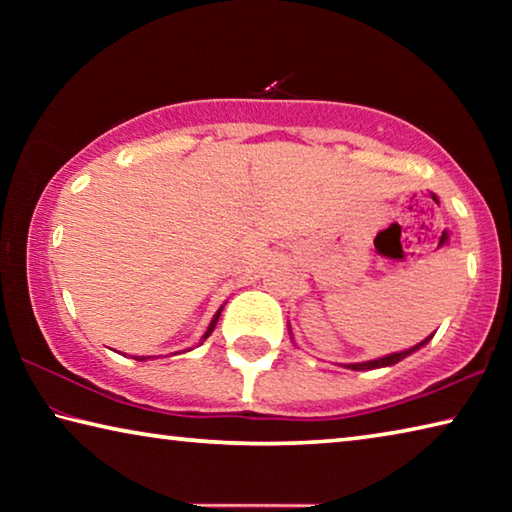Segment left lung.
<instances>
[{
	"instance_id": "1",
	"label": "left lung",
	"mask_w": 512,
	"mask_h": 512,
	"mask_svg": "<svg viewBox=\"0 0 512 512\" xmlns=\"http://www.w3.org/2000/svg\"><path fill=\"white\" fill-rule=\"evenodd\" d=\"M431 341V336H427V339H424L422 343H418V345H413V348H409V350H404V352H393V354H386V357H381V359H375V361H363V363H348V366L345 368H350V370H375V368H384V366H393V363H397V361H402L404 357H409V354H413L415 350H420L422 345H427Z\"/></svg>"
}]
</instances>
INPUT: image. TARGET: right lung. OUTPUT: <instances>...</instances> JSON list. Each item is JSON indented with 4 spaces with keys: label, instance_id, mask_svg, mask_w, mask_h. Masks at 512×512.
Returning a JSON list of instances; mask_svg holds the SVG:
<instances>
[{
    "label": "right lung",
    "instance_id": "obj_1",
    "mask_svg": "<svg viewBox=\"0 0 512 512\" xmlns=\"http://www.w3.org/2000/svg\"><path fill=\"white\" fill-rule=\"evenodd\" d=\"M223 309V307H221ZM221 309L219 311H216V314H214V318H212V323H210V327H207V332L203 334V341L207 339V336H210L212 332H214V327H216V323H219V316H221ZM133 359H137V361H144V357H133ZM146 359H149V357H146Z\"/></svg>",
    "mask_w": 512,
    "mask_h": 512
}]
</instances>
